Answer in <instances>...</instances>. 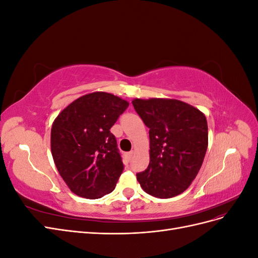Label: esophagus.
<instances>
[{
  "label": "esophagus",
  "mask_w": 258,
  "mask_h": 258,
  "mask_svg": "<svg viewBox=\"0 0 258 258\" xmlns=\"http://www.w3.org/2000/svg\"><path fill=\"white\" fill-rule=\"evenodd\" d=\"M134 153H135L134 151H131V152H128V153L126 154V155H127V157H128V158H131V157H132V155H134Z\"/></svg>",
  "instance_id": "obj_1"
}]
</instances>
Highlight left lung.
Listing matches in <instances>:
<instances>
[{
    "label": "left lung",
    "instance_id": "left-lung-1",
    "mask_svg": "<svg viewBox=\"0 0 258 258\" xmlns=\"http://www.w3.org/2000/svg\"><path fill=\"white\" fill-rule=\"evenodd\" d=\"M136 112L150 128V165L137 179L160 199L177 196L197 176L208 148V122L198 108L173 99H136Z\"/></svg>",
    "mask_w": 258,
    "mask_h": 258
}]
</instances>
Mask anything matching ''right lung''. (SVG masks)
I'll return each instance as SVG.
<instances>
[{
  "label": "right lung",
  "mask_w": 258,
  "mask_h": 258,
  "mask_svg": "<svg viewBox=\"0 0 258 258\" xmlns=\"http://www.w3.org/2000/svg\"><path fill=\"white\" fill-rule=\"evenodd\" d=\"M129 103L112 93L92 92L67 106L51 127V154L75 195L98 199L114 190L123 163L110 131Z\"/></svg>",
  "instance_id": "add662e5"
}]
</instances>
